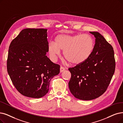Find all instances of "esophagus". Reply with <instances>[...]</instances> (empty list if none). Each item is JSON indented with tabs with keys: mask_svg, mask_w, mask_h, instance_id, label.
<instances>
[{
	"mask_svg": "<svg viewBox=\"0 0 123 123\" xmlns=\"http://www.w3.org/2000/svg\"><path fill=\"white\" fill-rule=\"evenodd\" d=\"M65 70V68H63V67H62V66H61V67H60V72H61V73L63 72Z\"/></svg>",
	"mask_w": 123,
	"mask_h": 123,
	"instance_id": "1",
	"label": "esophagus"
}]
</instances>
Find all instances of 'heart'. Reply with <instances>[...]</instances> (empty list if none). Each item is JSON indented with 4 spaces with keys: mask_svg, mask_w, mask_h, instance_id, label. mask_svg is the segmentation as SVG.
Returning <instances> with one entry per match:
<instances>
[{
    "mask_svg": "<svg viewBox=\"0 0 123 123\" xmlns=\"http://www.w3.org/2000/svg\"><path fill=\"white\" fill-rule=\"evenodd\" d=\"M95 43L88 34L68 35L61 34L55 39V42L48 44V51L51 57L55 60L63 50L64 57L73 65L84 62L89 58L94 51Z\"/></svg>",
    "mask_w": 123,
    "mask_h": 123,
    "instance_id": "heart-1",
    "label": "heart"
}]
</instances>
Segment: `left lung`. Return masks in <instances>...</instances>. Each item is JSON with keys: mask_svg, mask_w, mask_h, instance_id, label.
<instances>
[{"mask_svg": "<svg viewBox=\"0 0 123 123\" xmlns=\"http://www.w3.org/2000/svg\"><path fill=\"white\" fill-rule=\"evenodd\" d=\"M95 38L92 55L81 64L68 68L71 73L68 87L76 98L90 100L104 94L115 70L114 51L104 36L90 32Z\"/></svg>", "mask_w": 123, "mask_h": 123, "instance_id": "left-lung-1", "label": "left lung"}]
</instances>
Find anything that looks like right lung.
<instances>
[{
  "label": "right lung",
  "mask_w": 123,
  "mask_h": 123,
  "mask_svg": "<svg viewBox=\"0 0 123 123\" xmlns=\"http://www.w3.org/2000/svg\"><path fill=\"white\" fill-rule=\"evenodd\" d=\"M47 29H25L9 47L7 70L13 85L22 95L34 98L45 95L60 66L46 55Z\"/></svg>",
  "instance_id": "add662e5"
}]
</instances>
